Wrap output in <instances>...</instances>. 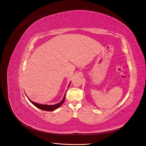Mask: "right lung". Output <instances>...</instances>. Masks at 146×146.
Masks as SVG:
<instances>
[{
  "instance_id": "right-lung-1",
  "label": "right lung",
  "mask_w": 146,
  "mask_h": 146,
  "mask_svg": "<svg viewBox=\"0 0 146 146\" xmlns=\"http://www.w3.org/2000/svg\"><path fill=\"white\" fill-rule=\"evenodd\" d=\"M69 83V85H70ZM68 86V87H69ZM65 95L66 94H64V98L63 99V100H61L60 103L57 104H55V105H43V104H37V103H35V102H32V100H30L29 98V100L30 101V102L33 104L35 107H36L37 108L41 109L42 110H44V111H54V110L57 109L58 108H59L60 106L62 105L64 102V101L65 100Z\"/></svg>"
}]
</instances>
